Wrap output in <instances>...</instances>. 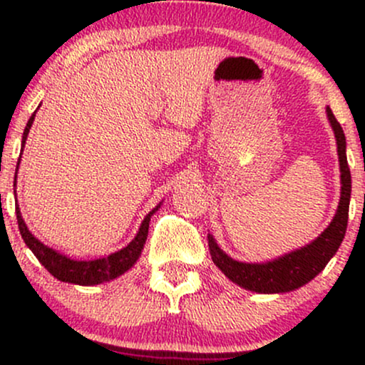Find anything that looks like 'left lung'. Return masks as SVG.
I'll return each mask as SVG.
<instances>
[{
  "mask_svg": "<svg viewBox=\"0 0 365 365\" xmlns=\"http://www.w3.org/2000/svg\"><path fill=\"white\" fill-rule=\"evenodd\" d=\"M326 113H328L331 128L336 137L341 173L340 204H338L336 215H334L328 228L309 245L300 247L290 254H284L282 257L262 264L235 261L217 247L212 235H207L212 262L223 271L225 276H228L233 283L240 284L245 290L257 293H284L297 290V288L304 287L305 283L316 278L324 269L329 259L336 254L338 247L341 245L346 232V223H349L351 177L349 161H346L345 133H343L341 125L334 118L333 111L326 108Z\"/></svg>",
  "mask_w": 365,
  "mask_h": 365,
  "instance_id": "left-lung-1",
  "label": "left lung"
}]
</instances>
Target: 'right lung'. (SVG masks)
Segmentation results:
<instances>
[{"label":"right lung","mask_w":365,"mask_h":365,"mask_svg":"<svg viewBox=\"0 0 365 365\" xmlns=\"http://www.w3.org/2000/svg\"><path fill=\"white\" fill-rule=\"evenodd\" d=\"M34 115L31 116L27 121V127L24 130V137H22V150L25 145V140H27L29 130L32 127V121H34ZM22 154V153H20ZM20 163V159H19ZM19 163H16V171H19ZM16 185V175H15V182L14 187ZM156 206L153 211L149 212L148 216L144 217L142 221L139 233H137L135 238L127 247L118 250V252L108 255V257H101V259H94V261H75V259L66 257L56 250H53L51 247L44 245L43 242H39L37 238L29 232L27 225H25L22 215H20V207L19 204L15 206V212H16V221H19V230L20 235H22L24 242L27 244L29 249L34 252V255L39 259V262L43 264L46 269L51 273L54 278L60 279V282L65 283H73V284H82V287H91V284H99L104 282H111V279L118 278L120 274H123L125 271H128L133 264L137 262L139 255L144 249L145 240H148V233H149V221L150 216L158 211Z\"/></svg>","instance_id":"obj_1"}]
</instances>
